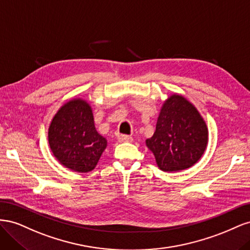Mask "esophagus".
I'll return each instance as SVG.
<instances>
[{
	"instance_id": "34e87169",
	"label": "esophagus",
	"mask_w": 250,
	"mask_h": 250,
	"mask_svg": "<svg viewBox=\"0 0 250 250\" xmlns=\"http://www.w3.org/2000/svg\"><path fill=\"white\" fill-rule=\"evenodd\" d=\"M118 141L119 142H132V137L126 134H118Z\"/></svg>"
}]
</instances>
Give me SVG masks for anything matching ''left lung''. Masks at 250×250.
I'll return each instance as SVG.
<instances>
[{
  "label": "left lung",
  "instance_id": "8db88e82",
  "mask_svg": "<svg viewBox=\"0 0 250 250\" xmlns=\"http://www.w3.org/2000/svg\"><path fill=\"white\" fill-rule=\"evenodd\" d=\"M208 130L199 111L184 96L174 94L158 115L155 132L146 140L162 171L178 172L191 168L207 149Z\"/></svg>",
  "mask_w": 250,
  "mask_h": 250
}]
</instances>
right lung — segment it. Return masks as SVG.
Returning <instances> with one entry per match:
<instances>
[{"mask_svg":"<svg viewBox=\"0 0 250 250\" xmlns=\"http://www.w3.org/2000/svg\"><path fill=\"white\" fill-rule=\"evenodd\" d=\"M48 140L56 160L79 173L94 170L107 146L106 139L96 130L92 107L80 98L58 109L49 126Z\"/></svg>","mask_w":250,"mask_h":250,"instance_id":"add662e5","label":"right lung"}]
</instances>
